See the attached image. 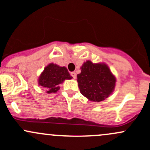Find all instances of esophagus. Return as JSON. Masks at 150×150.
I'll return each instance as SVG.
<instances>
[{
	"label": "esophagus",
	"mask_w": 150,
	"mask_h": 150,
	"mask_svg": "<svg viewBox=\"0 0 150 150\" xmlns=\"http://www.w3.org/2000/svg\"><path fill=\"white\" fill-rule=\"evenodd\" d=\"M70 74H71V75H72V78H73L74 79H75V78H76L77 75H76V73H75V72H72Z\"/></svg>",
	"instance_id": "1"
}]
</instances>
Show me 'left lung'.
<instances>
[{
    "label": "left lung",
    "mask_w": 150,
    "mask_h": 150,
    "mask_svg": "<svg viewBox=\"0 0 150 150\" xmlns=\"http://www.w3.org/2000/svg\"><path fill=\"white\" fill-rule=\"evenodd\" d=\"M81 69L77 81L81 94L93 102H102L111 94L116 80L106 64L87 61Z\"/></svg>",
    "instance_id": "8db88e82"
}]
</instances>
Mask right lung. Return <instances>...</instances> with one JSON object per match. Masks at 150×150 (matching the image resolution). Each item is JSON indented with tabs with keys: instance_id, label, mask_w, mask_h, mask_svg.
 Returning a JSON list of instances; mask_svg holds the SVG:
<instances>
[{
	"instance_id": "add662e5",
	"label": "right lung",
	"mask_w": 150,
	"mask_h": 150,
	"mask_svg": "<svg viewBox=\"0 0 150 150\" xmlns=\"http://www.w3.org/2000/svg\"><path fill=\"white\" fill-rule=\"evenodd\" d=\"M66 79H72V76L65 67L51 63L45 67L39 78L38 83L46 88L48 93H56L59 90V84Z\"/></svg>"
}]
</instances>
